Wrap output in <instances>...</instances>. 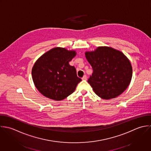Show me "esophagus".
Masks as SVG:
<instances>
[{"mask_svg": "<svg viewBox=\"0 0 151 151\" xmlns=\"http://www.w3.org/2000/svg\"><path fill=\"white\" fill-rule=\"evenodd\" d=\"M87 78V76H86V75H84V76L82 77V80H86Z\"/></svg>", "mask_w": 151, "mask_h": 151, "instance_id": "1", "label": "esophagus"}]
</instances>
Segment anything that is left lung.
Returning <instances> with one entry per match:
<instances>
[{"instance_id":"1","label":"left lung","mask_w":151,"mask_h":151,"mask_svg":"<svg viewBox=\"0 0 151 151\" xmlns=\"http://www.w3.org/2000/svg\"><path fill=\"white\" fill-rule=\"evenodd\" d=\"M86 57L93 73L88 80L95 93L109 100L121 94L128 87L132 76L130 61L119 51L108 47H99L86 52Z\"/></svg>"}]
</instances>
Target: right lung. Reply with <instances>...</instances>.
I'll return each instance as SVG.
<instances>
[{
	"label": "right lung",
	"mask_w": 151,
	"mask_h": 151,
	"mask_svg": "<svg viewBox=\"0 0 151 151\" xmlns=\"http://www.w3.org/2000/svg\"><path fill=\"white\" fill-rule=\"evenodd\" d=\"M76 55L75 51L56 47L42 55L35 63L32 75L34 84L44 96L56 101L71 94L81 79L69 62Z\"/></svg>",
	"instance_id": "1"
}]
</instances>
